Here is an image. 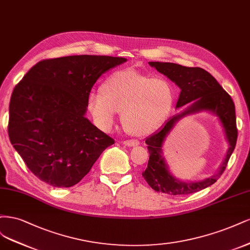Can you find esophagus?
<instances>
[{
  "label": "esophagus",
  "mask_w": 250,
  "mask_h": 250,
  "mask_svg": "<svg viewBox=\"0 0 250 250\" xmlns=\"http://www.w3.org/2000/svg\"><path fill=\"white\" fill-rule=\"evenodd\" d=\"M123 143L125 144V146H130V147L139 146V141L138 140H125V141H123Z\"/></svg>",
  "instance_id": "1"
}]
</instances>
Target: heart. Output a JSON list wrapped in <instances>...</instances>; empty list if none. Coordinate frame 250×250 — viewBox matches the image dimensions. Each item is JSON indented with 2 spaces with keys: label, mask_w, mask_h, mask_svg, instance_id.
<instances>
[{
  "label": "heart",
  "mask_w": 250,
  "mask_h": 250,
  "mask_svg": "<svg viewBox=\"0 0 250 250\" xmlns=\"http://www.w3.org/2000/svg\"><path fill=\"white\" fill-rule=\"evenodd\" d=\"M101 90L87 95V108L95 125L110 132L120 111L123 125L135 136H146L162 125L170 114L175 95L168 79L151 78L134 69L112 74Z\"/></svg>",
  "instance_id": "heart-1"
}]
</instances>
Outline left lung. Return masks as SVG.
Masks as SVG:
<instances>
[{
  "instance_id": "1",
  "label": "left lung",
  "mask_w": 250,
  "mask_h": 250,
  "mask_svg": "<svg viewBox=\"0 0 250 250\" xmlns=\"http://www.w3.org/2000/svg\"><path fill=\"white\" fill-rule=\"evenodd\" d=\"M148 64L166 76L181 89L175 109L191 104L180 113L169 118L157 132L146 139L149 160L147 168L142 173L143 178L155 191L170 195L191 194L206 189L220 178L235 149L238 137L235 104L229 94L216 79L203 68L187 67L170 62H148ZM201 111H208L219 117L229 143V149L220 169L213 176L201 181H181L168 170L163 157V143L179 120Z\"/></svg>"
}]
</instances>
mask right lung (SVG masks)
I'll return each mask as SVG.
<instances>
[{
	"label": "right lung",
	"mask_w": 250,
	"mask_h": 250,
	"mask_svg": "<svg viewBox=\"0 0 250 250\" xmlns=\"http://www.w3.org/2000/svg\"><path fill=\"white\" fill-rule=\"evenodd\" d=\"M125 62L96 55L42 60L15 86L8 135L39 180L56 188L74 186L114 144L86 118L87 95L103 74Z\"/></svg>",
	"instance_id": "right-lung-1"
}]
</instances>
